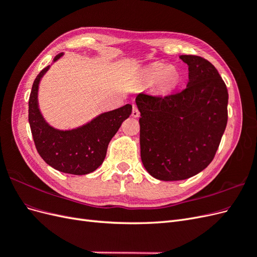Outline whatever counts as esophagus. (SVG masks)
I'll return each instance as SVG.
<instances>
[{"instance_id": "1", "label": "esophagus", "mask_w": 257, "mask_h": 257, "mask_svg": "<svg viewBox=\"0 0 257 257\" xmlns=\"http://www.w3.org/2000/svg\"><path fill=\"white\" fill-rule=\"evenodd\" d=\"M132 116H134V118H138V116H139V110H138V108L135 105H133V110H132Z\"/></svg>"}]
</instances>
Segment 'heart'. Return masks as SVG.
I'll use <instances>...</instances> for the list:
<instances>
[{
	"label": "heart",
	"instance_id": "obj_1",
	"mask_svg": "<svg viewBox=\"0 0 257 257\" xmlns=\"http://www.w3.org/2000/svg\"><path fill=\"white\" fill-rule=\"evenodd\" d=\"M143 80L147 85L155 84V88L162 93H168L180 84L181 76L175 66L155 62L143 72Z\"/></svg>",
	"mask_w": 257,
	"mask_h": 257
}]
</instances>
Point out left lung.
I'll list each match as a JSON object with an SVG mask.
<instances>
[{
  "mask_svg": "<svg viewBox=\"0 0 257 257\" xmlns=\"http://www.w3.org/2000/svg\"><path fill=\"white\" fill-rule=\"evenodd\" d=\"M180 59L189 66L183 91L136 97L143 164L163 181L184 180L204 170L227 124L228 92L216 68L201 57L183 54Z\"/></svg>",
  "mask_w": 257,
  "mask_h": 257,
  "instance_id": "1",
  "label": "left lung"
}]
</instances>
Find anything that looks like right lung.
<instances>
[{
  "mask_svg": "<svg viewBox=\"0 0 257 257\" xmlns=\"http://www.w3.org/2000/svg\"><path fill=\"white\" fill-rule=\"evenodd\" d=\"M63 52L57 54L58 61ZM50 65L35 78L29 99V123L37 152L48 165L59 172L87 175L97 169L105 160L108 144L132 113V105L98 114L90 122L73 130L62 131L49 125L38 107V87Z\"/></svg>",
  "mask_w": 257,
  "mask_h": 257,
  "instance_id": "obj_1",
  "label": "right lung"
}]
</instances>
